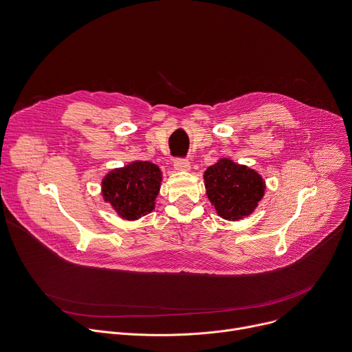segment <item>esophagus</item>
<instances>
[{
  "mask_svg": "<svg viewBox=\"0 0 352 352\" xmlns=\"http://www.w3.org/2000/svg\"><path fill=\"white\" fill-rule=\"evenodd\" d=\"M174 168L177 171H189L190 170V163L186 159H177L174 162Z\"/></svg>",
  "mask_w": 352,
  "mask_h": 352,
  "instance_id": "obj_1",
  "label": "esophagus"
}]
</instances>
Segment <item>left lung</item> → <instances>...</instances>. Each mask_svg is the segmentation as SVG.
<instances>
[{
	"instance_id": "left-lung-1",
	"label": "left lung",
	"mask_w": 352,
	"mask_h": 352,
	"mask_svg": "<svg viewBox=\"0 0 352 352\" xmlns=\"http://www.w3.org/2000/svg\"><path fill=\"white\" fill-rule=\"evenodd\" d=\"M208 197L217 214L236 221L252 214L265 195V181L255 170L220 159L205 171Z\"/></svg>"
}]
</instances>
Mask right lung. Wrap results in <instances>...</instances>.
Returning <instances> with one entry per match:
<instances>
[{"instance_id": "obj_1", "label": "right lung", "mask_w": 352, "mask_h": 352, "mask_svg": "<svg viewBox=\"0 0 352 352\" xmlns=\"http://www.w3.org/2000/svg\"><path fill=\"white\" fill-rule=\"evenodd\" d=\"M162 171L150 162H132L110 171L102 181V195L117 214L138 220L155 209L160 190Z\"/></svg>"}]
</instances>
